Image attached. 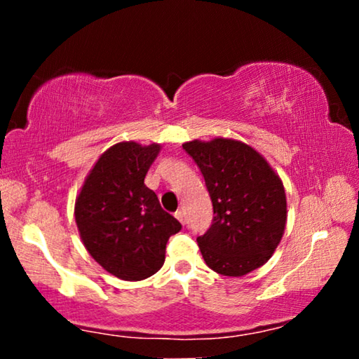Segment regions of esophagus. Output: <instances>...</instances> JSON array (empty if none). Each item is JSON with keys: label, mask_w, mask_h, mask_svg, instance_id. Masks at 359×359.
Wrapping results in <instances>:
<instances>
[{"label": "esophagus", "mask_w": 359, "mask_h": 359, "mask_svg": "<svg viewBox=\"0 0 359 359\" xmlns=\"http://www.w3.org/2000/svg\"><path fill=\"white\" fill-rule=\"evenodd\" d=\"M175 217H176V219H178L181 224H183V222H184V214H183V210H181V209H178V210H176V212H175Z\"/></svg>", "instance_id": "1"}]
</instances>
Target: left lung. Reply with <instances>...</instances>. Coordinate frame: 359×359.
<instances>
[{
    "instance_id": "obj_1",
    "label": "left lung",
    "mask_w": 359,
    "mask_h": 359,
    "mask_svg": "<svg viewBox=\"0 0 359 359\" xmlns=\"http://www.w3.org/2000/svg\"><path fill=\"white\" fill-rule=\"evenodd\" d=\"M183 149L198 163L214 208L212 225L198 237L205 264L233 278L263 266L286 229L279 175L259 151L235 139L191 140Z\"/></svg>"
}]
</instances>
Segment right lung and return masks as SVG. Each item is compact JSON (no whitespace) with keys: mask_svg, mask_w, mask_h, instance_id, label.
Segmentation results:
<instances>
[{"mask_svg":"<svg viewBox=\"0 0 359 359\" xmlns=\"http://www.w3.org/2000/svg\"><path fill=\"white\" fill-rule=\"evenodd\" d=\"M160 144L119 142L88 173L75 201V220L88 253L124 281L150 278L165 263L166 242L181 230L144 180Z\"/></svg>","mask_w":359,"mask_h":359,"instance_id":"1","label":"right lung"}]
</instances>
